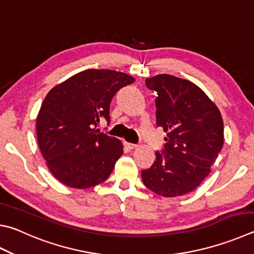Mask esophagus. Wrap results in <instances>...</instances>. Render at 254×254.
<instances>
[{"label": "esophagus", "instance_id": "esophagus-1", "mask_svg": "<svg viewBox=\"0 0 254 254\" xmlns=\"http://www.w3.org/2000/svg\"><path fill=\"white\" fill-rule=\"evenodd\" d=\"M124 145H126L128 150H134L137 147L136 144H133V143H128V142H124Z\"/></svg>", "mask_w": 254, "mask_h": 254}]
</instances>
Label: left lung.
<instances>
[{"mask_svg":"<svg viewBox=\"0 0 254 254\" xmlns=\"http://www.w3.org/2000/svg\"><path fill=\"white\" fill-rule=\"evenodd\" d=\"M156 92V126L168 132L151 168L142 170L144 186L165 197L194 190L207 177L223 145L219 109L194 83L170 74L145 80Z\"/></svg>","mask_w":254,"mask_h":254,"instance_id":"obj_1","label":"left lung"}]
</instances>
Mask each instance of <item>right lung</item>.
<instances>
[{
    "instance_id": "add662e5",
    "label": "right lung",
    "mask_w": 254,
    "mask_h": 254,
    "mask_svg": "<svg viewBox=\"0 0 254 254\" xmlns=\"http://www.w3.org/2000/svg\"><path fill=\"white\" fill-rule=\"evenodd\" d=\"M131 75L113 70L82 71L54 86L36 118V134L50 171L60 182L87 189L104 182L123 154L121 141L95 130L110 122V103Z\"/></svg>"
}]
</instances>
